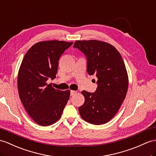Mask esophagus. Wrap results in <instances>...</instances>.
Segmentation results:
<instances>
[{
    "label": "esophagus",
    "instance_id": "esophagus-1",
    "mask_svg": "<svg viewBox=\"0 0 156 156\" xmlns=\"http://www.w3.org/2000/svg\"><path fill=\"white\" fill-rule=\"evenodd\" d=\"M77 93V91L76 90H71V92H70V94H71V96H73V95H75V94Z\"/></svg>",
    "mask_w": 156,
    "mask_h": 156
}]
</instances>
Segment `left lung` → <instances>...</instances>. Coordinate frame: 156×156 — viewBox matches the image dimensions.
<instances>
[{"mask_svg": "<svg viewBox=\"0 0 156 156\" xmlns=\"http://www.w3.org/2000/svg\"><path fill=\"white\" fill-rule=\"evenodd\" d=\"M73 48L85 55L87 71L98 79L95 92H81L85 102L79 107V114L89 123H107L119 111L127 93L128 77L122 56L113 45L95 40H77Z\"/></svg>", "mask_w": 156, "mask_h": 156, "instance_id": "1", "label": "left lung"}]
</instances>
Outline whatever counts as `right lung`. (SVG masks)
Listing matches in <instances>:
<instances>
[{"mask_svg":"<svg viewBox=\"0 0 156 156\" xmlns=\"http://www.w3.org/2000/svg\"><path fill=\"white\" fill-rule=\"evenodd\" d=\"M73 42L50 40L33 45L18 71V89L29 116L41 126L57 122L70 96V90L55 89L47 81L55 79L61 55Z\"/></svg>","mask_w":156,"mask_h":156,"instance_id":"1","label":"right lung"}]
</instances>
